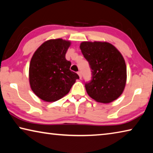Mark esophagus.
<instances>
[{
  "mask_svg": "<svg viewBox=\"0 0 153 153\" xmlns=\"http://www.w3.org/2000/svg\"><path fill=\"white\" fill-rule=\"evenodd\" d=\"M77 74L79 75V78L81 79V78H82V71H79L78 72H77Z\"/></svg>",
  "mask_w": 153,
  "mask_h": 153,
  "instance_id": "obj_1",
  "label": "esophagus"
}]
</instances>
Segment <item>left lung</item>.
<instances>
[{
	"label": "left lung",
	"mask_w": 153,
	"mask_h": 153,
	"mask_svg": "<svg viewBox=\"0 0 153 153\" xmlns=\"http://www.w3.org/2000/svg\"><path fill=\"white\" fill-rule=\"evenodd\" d=\"M80 49L88 62L92 77L85 83L86 92L97 102L108 103L122 94L127 71L124 59L108 42H83Z\"/></svg>",
	"instance_id": "1"
}]
</instances>
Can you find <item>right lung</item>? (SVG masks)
<instances>
[{"instance_id": "right-lung-1", "label": "right lung", "mask_w": 153, "mask_h": 153, "mask_svg": "<svg viewBox=\"0 0 153 153\" xmlns=\"http://www.w3.org/2000/svg\"><path fill=\"white\" fill-rule=\"evenodd\" d=\"M70 42L63 39L43 43L30 61L29 79L34 94L46 102L61 99L69 92L79 76L69 68L71 62L65 54Z\"/></svg>"}]
</instances>
